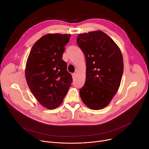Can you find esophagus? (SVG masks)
Returning <instances> with one entry per match:
<instances>
[{
    "label": "esophagus",
    "instance_id": "esophagus-1",
    "mask_svg": "<svg viewBox=\"0 0 149 149\" xmlns=\"http://www.w3.org/2000/svg\"><path fill=\"white\" fill-rule=\"evenodd\" d=\"M72 76L73 79H75V77H76V73H73V74H72Z\"/></svg>",
    "mask_w": 149,
    "mask_h": 149
}]
</instances>
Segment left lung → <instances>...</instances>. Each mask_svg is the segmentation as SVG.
Wrapping results in <instances>:
<instances>
[{
	"mask_svg": "<svg viewBox=\"0 0 149 149\" xmlns=\"http://www.w3.org/2000/svg\"><path fill=\"white\" fill-rule=\"evenodd\" d=\"M77 43L86 61V79L80 90V97L91 109H103L120 87L124 69L122 54L112 39L101 31L80 34Z\"/></svg>",
	"mask_w": 149,
	"mask_h": 149,
	"instance_id": "obj_1",
	"label": "left lung"
}]
</instances>
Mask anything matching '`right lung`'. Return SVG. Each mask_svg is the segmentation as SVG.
<instances>
[{
  "label": "right lung",
  "mask_w": 149,
  "mask_h": 149,
  "mask_svg": "<svg viewBox=\"0 0 149 149\" xmlns=\"http://www.w3.org/2000/svg\"><path fill=\"white\" fill-rule=\"evenodd\" d=\"M70 34H48L33 45L27 60L25 77L36 98L44 107L53 109L63 102L72 82L62 60Z\"/></svg>",
  "instance_id": "add662e5"
}]
</instances>
